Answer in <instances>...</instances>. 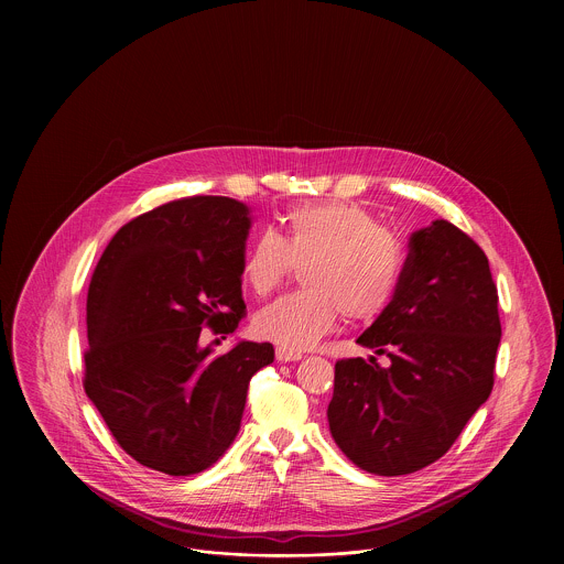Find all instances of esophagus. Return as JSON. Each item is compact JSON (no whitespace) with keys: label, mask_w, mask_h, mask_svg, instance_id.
Listing matches in <instances>:
<instances>
[{"label":"esophagus","mask_w":564,"mask_h":564,"mask_svg":"<svg viewBox=\"0 0 564 564\" xmlns=\"http://www.w3.org/2000/svg\"><path fill=\"white\" fill-rule=\"evenodd\" d=\"M275 358H278L280 362H295V360H302V354H300V351L284 349V347H275Z\"/></svg>","instance_id":"1"}]
</instances>
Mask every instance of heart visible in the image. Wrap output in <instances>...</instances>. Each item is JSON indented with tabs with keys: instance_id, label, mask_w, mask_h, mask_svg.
Here are the masks:
<instances>
[{
	"instance_id": "b5f03b06",
	"label": "heart",
	"mask_w": 564,
	"mask_h": 564,
	"mask_svg": "<svg viewBox=\"0 0 564 564\" xmlns=\"http://www.w3.org/2000/svg\"><path fill=\"white\" fill-rule=\"evenodd\" d=\"M293 264H306L302 282L308 289L264 306L253 329L284 349L304 351L343 313L351 322H373L389 311L402 286L405 249L367 208L332 199L289 210L280 235L258 232L242 258V282L264 297Z\"/></svg>"
}]
</instances>
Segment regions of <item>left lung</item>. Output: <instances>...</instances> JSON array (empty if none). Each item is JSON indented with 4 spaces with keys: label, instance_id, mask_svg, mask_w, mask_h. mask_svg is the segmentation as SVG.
Returning <instances> with one entry per match:
<instances>
[{
    "label": "left lung",
    "instance_id": "1",
    "mask_svg": "<svg viewBox=\"0 0 564 564\" xmlns=\"http://www.w3.org/2000/svg\"><path fill=\"white\" fill-rule=\"evenodd\" d=\"M402 286L358 343L389 367L345 358L327 405L340 452L376 476L438 460L492 391L501 338L497 286L480 245L445 219L412 232Z\"/></svg>",
    "mask_w": 564,
    "mask_h": 564
}]
</instances>
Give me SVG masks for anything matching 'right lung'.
Masks as SVG:
<instances>
[{"mask_svg":"<svg viewBox=\"0 0 564 564\" xmlns=\"http://www.w3.org/2000/svg\"><path fill=\"white\" fill-rule=\"evenodd\" d=\"M249 208L184 197L132 219L104 249L88 286L84 391L115 441L143 467L193 476L219 460L241 427L249 380L271 343L213 356L199 340L232 334Z\"/></svg>","mask_w":564,"mask_h":564,"instance_id":"add662e5","label":"right lung"}]
</instances>
